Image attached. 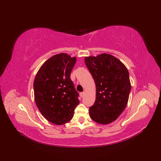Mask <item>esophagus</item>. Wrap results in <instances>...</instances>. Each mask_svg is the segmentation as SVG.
Returning a JSON list of instances; mask_svg holds the SVG:
<instances>
[{
	"label": "esophagus",
	"instance_id": "obj_1",
	"mask_svg": "<svg viewBox=\"0 0 161 161\" xmlns=\"http://www.w3.org/2000/svg\"><path fill=\"white\" fill-rule=\"evenodd\" d=\"M85 92H80V97H82V98L85 96Z\"/></svg>",
	"mask_w": 161,
	"mask_h": 161
}]
</instances>
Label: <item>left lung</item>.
I'll return each instance as SVG.
<instances>
[{
	"mask_svg": "<svg viewBox=\"0 0 161 161\" xmlns=\"http://www.w3.org/2000/svg\"><path fill=\"white\" fill-rule=\"evenodd\" d=\"M96 86V99L89 108L95 122L108 124L118 119L127 105L131 90L127 68L109 53L85 58Z\"/></svg>",
	"mask_w": 161,
	"mask_h": 161,
	"instance_id": "8db88e82",
	"label": "left lung"
}]
</instances>
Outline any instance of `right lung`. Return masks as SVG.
Segmentation results:
<instances>
[{"mask_svg": "<svg viewBox=\"0 0 161 161\" xmlns=\"http://www.w3.org/2000/svg\"><path fill=\"white\" fill-rule=\"evenodd\" d=\"M76 60L67 53L54 55L40 67L33 82L37 108L50 122L62 125L69 122L79 104V95L70 79Z\"/></svg>", "mask_w": 161, "mask_h": 161, "instance_id": "right-lung-1", "label": "right lung"}]
</instances>
